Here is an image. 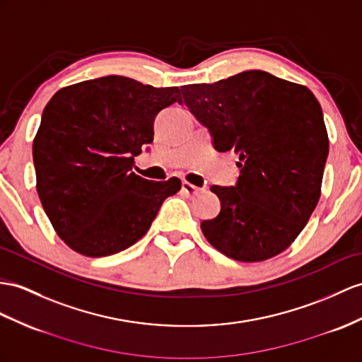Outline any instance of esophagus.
<instances>
[{
    "mask_svg": "<svg viewBox=\"0 0 362 362\" xmlns=\"http://www.w3.org/2000/svg\"><path fill=\"white\" fill-rule=\"evenodd\" d=\"M181 190H182V193L186 197H189V198H193V197H197L198 193L201 192V189L199 187H197V186H193V184H190V182H186L184 181L182 182V186H181Z\"/></svg>",
    "mask_w": 362,
    "mask_h": 362,
    "instance_id": "esophagus-1",
    "label": "esophagus"
}]
</instances>
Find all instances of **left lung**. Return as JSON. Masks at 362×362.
Instances as JSON below:
<instances>
[{
    "mask_svg": "<svg viewBox=\"0 0 362 362\" xmlns=\"http://www.w3.org/2000/svg\"><path fill=\"white\" fill-rule=\"evenodd\" d=\"M181 93L215 151L240 156L235 186L210 187L221 210L201 223L207 241L243 262L286 250L321 193L329 138L318 100L307 87L264 70L182 86Z\"/></svg>",
    "mask_w": 362,
    "mask_h": 362,
    "instance_id": "8db88e82",
    "label": "left lung"
}]
</instances>
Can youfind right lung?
<instances>
[{
    "mask_svg": "<svg viewBox=\"0 0 362 362\" xmlns=\"http://www.w3.org/2000/svg\"><path fill=\"white\" fill-rule=\"evenodd\" d=\"M176 101L178 87L118 75L52 96L32 153L41 204L70 249L92 258L126 250L181 189L178 178L148 181L132 172L134 156L153 141L156 115Z\"/></svg>",
    "mask_w": 362,
    "mask_h": 362,
    "instance_id": "add662e5",
    "label": "right lung"
}]
</instances>
